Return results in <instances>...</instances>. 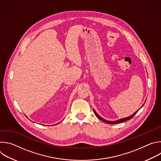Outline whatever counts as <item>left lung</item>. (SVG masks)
Wrapping results in <instances>:
<instances>
[{
  "label": "left lung",
  "instance_id": "1",
  "mask_svg": "<svg viewBox=\"0 0 161 161\" xmlns=\"http://www.w3.org/2000/svg\"><path fill=\"white\" fill-rule=\"evenodd\" d=\"M144 105V104H143V106ZM141 107V108H142ZM139 109L138 110H137L135 113H134L132 114V115H130V116H129V117H126V118H124V119H119V120H116V121H108V120H105V119H103L102 117H101L99 115V114L96 113V111L94 109V113H95V114H96V115L97 116V118H99L100 120H101L102 121H103L104 122H105V123H106V124H118V123H121V122H125V121H127V120H130V119H131L134 115H135V114L137 113V111H139Z\"/></svg>",
  "mask_w": 161,
  "mask_h": 161
}]
</instances>
